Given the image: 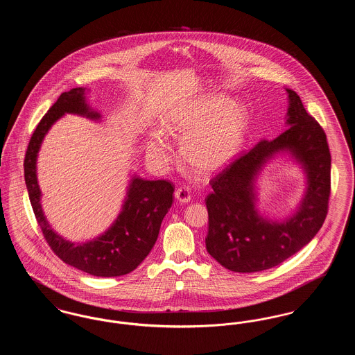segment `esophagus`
<instances>
[{"label":"esophagus","instance_id":"obj_1","mask_svg":"<svg viewBox=\"0 0 355 355\" xmlns=\"http://www.w3.org/2000/svg\"><path fill=\"white\" fill-rule=\"evenodd\" d=\"M174 197L178 202L186 203L190 201V189L186 187V186H181L175 190L174 193Z\"/></svg>","mask_w":355,"mask_h":355}]
</instances>
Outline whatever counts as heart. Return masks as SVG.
<instances>
[{"label": "heart", "instance_id": "b5f03b06", "mask_svg": "<svg viewBox=\"0 0 355 355\" xmlns=\"http://www.w3.org/2000/svg\"><path fill=\"white\" fill-rule=\"evenodd\" d=\"M233 103L223 94L209 96L173 114L165 125L166 133L184 138L181 157L197 175L207 177L223 169L241 148L248 113ZM149 154L157 161H166L169 145L161 137H153Z\"/></svg>", "mask_w": 355, "mask_h": 355}]
</instances>
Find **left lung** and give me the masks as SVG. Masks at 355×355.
<instances>
[{"instance_id":"1","label":"left lung","mask_w":355,"mask_h":355,"mask_svg":"<svg viewBox=\"0 0 355 355\" xmlns=\"http://www.w3.org/2000/svg\"><path fill=\"white\" fill-rule=\"evenodd\" d=\"M288 112L284 133L241 153L210 180L206 197L209 230L206 249L229 270L271 269L300 252L321 229L329 211L331 155L326 133L300 96L287 89ZM288 148L304 164L309 187L300 211L282 224L259 218L253 209V175L271 153Z\"/></svg>"}]
</instances>
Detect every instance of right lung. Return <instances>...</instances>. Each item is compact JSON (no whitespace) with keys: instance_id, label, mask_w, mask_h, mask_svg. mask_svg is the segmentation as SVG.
<instances>
[{"instance_id":"right-lung-1","label":"right lung","mask_w":355,"mask_h":355,"mask_svg":"<svg viewBox=\"0 0 355 355\" xmlns=\"http://www.w3.org/2000/svg\"><path fill=\"white\" fill-rule=\"evenodd\" d=\"M85 90V87H74L62 93L38 122L25 153V182L35 220L51 252L65 263L87 274L119 277L135 270L150 253L161 222L171 207L174 185L166 180L133 178L123 209L114 225L105 234L90 242L73 245L51 230L40 205L41 193L35 177L37 153L44 135L62 114L77 113L90 119L100 117L86 106Z\"/></svg>"}]
</instances>
